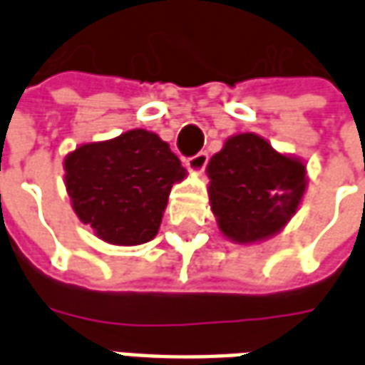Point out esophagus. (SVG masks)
I'll return each mask as SVG.
<instances>
[{"mask_svg":"<svg viewBox=\"0 0 365 365\" xmlns=\"http://www.w3.org/2000/svg\"><path fill=\"white\" fill-rule=\"evenodd\" d=\"M207 160H209L207 152H199L195 156H191V158L185 160V166L190 168L191 172H203L207 166Z\"/></svg>","mask_w":365,"mask_h":365,"instance_id":"34e87169","label":"esophagus"}]
</instances>
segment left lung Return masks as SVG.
Listing matches in <instances>:
<instances>
[{
	"label": "left lung",
	"mask_w": 365,
	"mask_h": 365,
	"mask_svg": "<svg viewBox=\"0 0 365 365\" xmlns=\"http://www.w3.org/2000/svg\"><path fill=\"white\" fill-rule=\"evenodd\" d=\"M209 203L219 230L237 245L275 237L297 213L307 190V166L254 135L229 136L207 164Z\"/></svg>",
	"instance_id": "left-lung-1"
}]
</instances>
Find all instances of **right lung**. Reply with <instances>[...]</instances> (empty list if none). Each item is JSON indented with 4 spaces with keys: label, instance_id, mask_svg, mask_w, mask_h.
<instances>
[{
    "label": "right lung",
    "instance_id": "1",
    "mask_svg": "<svg viewBox=\"0 0 365 365\" xmlns=\"http://www.w3.org/2000/svg\"><path fill=\"white\" fill-rule=\"evenodd\" d=\"M187 175L156 133L130 128L80 144L64 158V183L78 219L115 246L144 245L158 235L174 183Z\"/></svg>",
    "mask_w": 365,
    "mask_h": 365
}]
</instances>
